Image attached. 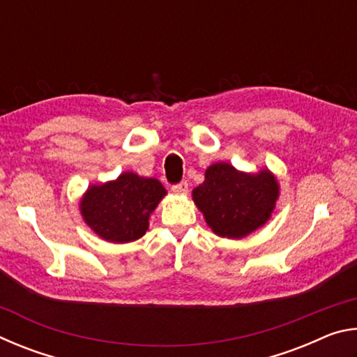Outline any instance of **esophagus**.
Returning <instances> with one entry per match:
<instances>
[{"mask_svg":"<svg viewBox=\"0 0 357 357\" xmlns=\"http://www.w3.org/2000/svg\"><path fill=\"white\" fill-rule=\"evenodd\" d=\"M172 190L174 193H179V195H184V193L189 192V184H187L185 181H181V183L172 185Z\"/></svg>","mask_w":357,"mask_h":357,"instance_id":"esophagus-1","label":"esophagus"}]
</instances>
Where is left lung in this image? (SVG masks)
Here are the masks:
<instances>
[{"mask_svg":"<svg viewBox=\"0 0 357 357\" xmlns=\"http://www.w3.org/2000/svg\"><path fill=\"white\" fill-rule=\"evenodd\" d=\"M192 197L215 234L244 238L269 219L279 185L268 170L247 174L220 162L208 168Z\"/></svg>","mask_w":357,"mask_h":357,"instance_id":"left-lung-1","label":"left lung"}]
</instances>
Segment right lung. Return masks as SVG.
I'll list each match as a JSON object with an SVG mask.
<instances>
[{"mask_svg":"<svg viewBox=\"0 0 357 357\" xmlns=\"http://www.w3.org/2000/svg\"><path fill=\"white\" fill-rule=\"evenodd\" d=\"M165 193L157 179L128 172L113 183L89 187L80 203L82 215L102 239L130 243L146 233L149 214Z\"/></svg>","mask_w":357,"mask_h":357,"instance_id":"add662e5","label":"right lung"}]
</instances>
